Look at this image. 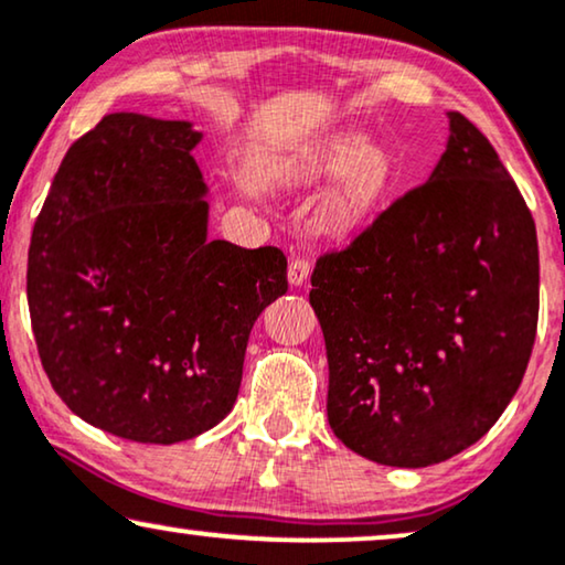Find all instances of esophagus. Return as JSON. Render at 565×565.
<instances>
[{
	"instance_id": "obj_1",
	"label": "esophagus",
	"mask_w": 565,
	"mask_h": 565,
	"mask_svg": "<svg viewBox=\"0 0 565 565\" xmlns=\"http://www.w3.org/2000/svg\"><path fill=\"white\" fill-rule=\"evenodd\" d=\"M308 273H311V262L303 259V257L290 259V265H288V282L292 285V288H298V285H303L308 280Z\"/></svg>"
}]
</instances>
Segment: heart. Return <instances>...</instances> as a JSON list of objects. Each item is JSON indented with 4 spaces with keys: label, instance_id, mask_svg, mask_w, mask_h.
Here are the masks:
<instances>
[{
    "label": "heart",
    "instance_id": "obj_1",
    "mask_svg": "<svg viewBox=\"0 0 565 565\" xmlns=\"http://www.w3.org/2000/svg\"><path fill=\"white\" fill-rule=\"evenodd\" d=\"M288 174L296 182H327L339 177L321 203V226L334 236H350L388 188V161L383 153L367 149L358 130H337L311 149L292 159Z\"/></svg>",
    "mask_w": 565,
    "mask_h": 565
}]
</instances>
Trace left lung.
<instances>
[{
  "label": "left lung",
  "instance_id": "left-lung-1",
  "mask_svg": "<svg viewBox=\"0 0 565 565\" xmlns=\"http://www.w3.org/2000/svg\"><path fill=\"white\" fill-rule=\"evenodd\" d=\"M429 180L316 262L327 414L362 458L427 468L489 431L520 388L537 331L532 213L466 115Z\"/></svg>",
  "mask_w": 565,
  "mask_h": 565
}]
</instances>
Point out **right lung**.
Listing matches in <instances>:
<instances>
[{
  "mask_svg": "<svg viewBox=\"0 0 565 565\" xmlns=\"http://www.w3.org/2000/svg\"><path fill=\"white\" fill-rule=\"evenodd\" d=\"M190 120L110 113L66 151L28 254V306L53 391L146 445L226 419L249 331L288 290L275 246L207 238Z\"/></svg>",
  "mask_w": 565,
  "mask_h": 565,
  "instance_id": "obj_1",
  "label": "right lung"
}]
</instances>
